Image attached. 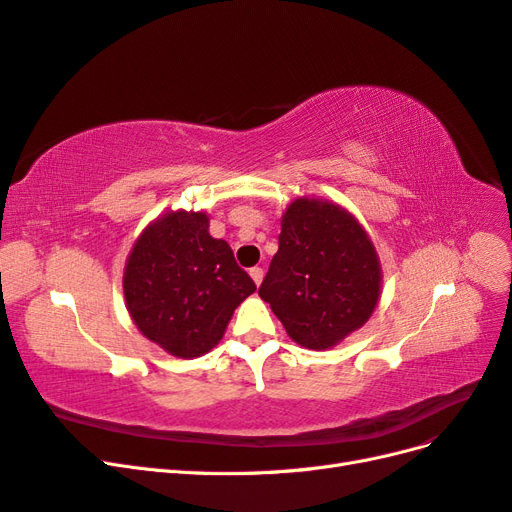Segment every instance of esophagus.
<instances>
[{
    "label": "esophagus",
    "mask_w": 512,
    "mask_h": 512,
    "mask_svg": "<svg viewBox=\"0 0 512 512\" xmlns=\"http://www.w3.org/2000/svg\"><path fill=\"white\" fill-rule=\"evenodd\" d=\"M250 275H252V280H254V284H256V286H260V282H262V277H265V271H262L260 267H254V269H250Z\"/></svg>",
    "instance_id": "34e87169"
}]
</instances>
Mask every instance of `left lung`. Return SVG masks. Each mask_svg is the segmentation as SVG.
I'll return each mask as SVG.
<instances>
[{
	"label": "left lung",
	"instance_id": "8db88e82",
	"mask_svg": "<svg viewBox=\"0 0 512 512\" xmlns=\"http://www.w3.org/2000/svg\"><path fill=\"white\" fill-rule=\"evenodd\" d=\"M382 269L365 228L344 207L297 198L282 215L280 250L258 294L292 342L337 346L374 314Z\"/></svg>",
	"mask_w": 512,
	"mask_h": 512
}]
</instances>
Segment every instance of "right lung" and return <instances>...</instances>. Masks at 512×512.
I'll return each instance as SVG.
<instances>
[{
	"mask_svg": "<svg viewBox=\"0 0 512 512\" xmlns=\"http://www.w3.org/2000/svg\"><path fill=\"white\" fill-rule=\"evenodd\" d=\"M256 290L205 211H168L136 239L123 269V297L153 344L179 359L218 346L235 309Z\"/></svg>",
	"mask_w": 512,
	"mask_h": 512,
	"instance_id": "add662e5",
	"label": "right lung"
}]
</instances>
